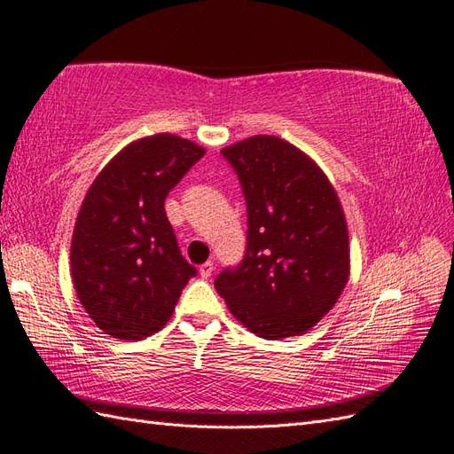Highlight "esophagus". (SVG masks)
Here are the masks:
<instances>
[{
    "instance_id": "34e87169",
    "label": "esophagus",
    "mask_w": 454,
    "mask_h": 454,
    "mask_svg": "<svg viewBox=\"0 0 454 454\" xmlns=\"http://www.w3.org/2000/svg\"><path fill=\"white\" fill-rule=\"evenodd\" d=\"M212 273H214V262H206V263L200 265V278L202 279H209V278H212Z\"/></svg>"
}]
</instances>
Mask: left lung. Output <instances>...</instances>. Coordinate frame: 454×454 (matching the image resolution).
<instances>
[{
  "mask_svg": "<svg viewBox=\"0 0 454 454\" xmlns=\"http://www.w3.org/2000/svg\"><path fill=\"white\" fill-rule=\"evenodd\" d=\"M247 200V252L215 278L231 314L263 339L302 335L348 281V231L339 196L316 161L278 137L221 150Z\"/></svg>",
  "mask_w": 454,
  "mask_h": 454,
  "instance_id": "8db88e82",
  "label": "left lung"
}]
</instances>
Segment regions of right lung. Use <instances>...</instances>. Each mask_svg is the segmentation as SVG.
<instances>
[{"mask_svg": "<svg viewBox=\"0 0 454 454\" xmlns=\"http://www.w3.org/2000/svg\"><path fill=\"white\" fill-rule=\"evenodd\" d=\"M204 153L169 132L140 138L88 189L73 231L71 275L86 314L106 335L140 340L156 333L196 275L163 206Z\"/></svg>", "mask_w": 454, "mask_h": 454, "instance_id": "right-lung-1", "label": "right lung"}]
</instances>
